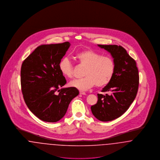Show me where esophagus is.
Listing matches in <instances>:
<instances>
[{"mask_svg": "<svg viewBox=\"0 0 160 160\" xmlns=\"http://www.w3.org/2000/svg\"><path fill=\"white\" fill-rule=\"evenodd\" d=\"M80 94H81V95H86V93L84 92L80 91Z\"/></svg>", "mask_w": 160, "mask_h": 160, "instance_id": "34e87169", "label": "esophagus"}]
</instances>
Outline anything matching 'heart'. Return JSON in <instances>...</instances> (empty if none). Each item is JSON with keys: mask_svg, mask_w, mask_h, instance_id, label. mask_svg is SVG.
Returning a JSON list of instances; mask_svg holds the SVG:
<instances>
[{"mask_svg": "<svg viewBox=\"0 0 160 160\" xmlns=\"http://www.w3.org/2000/svg\"><path fill=\"white\" fill-rule=\"evenodd\" d=\"M80 64L85 66L83 78L76 79L70 82L69 85L80 91H86L96 84L102 87L112 79L115 71L113 59L109 56H103L94 50L86 49L76 54ZM62 74L67 78L74 76L73 65L68 58L62 59L59 65Z\"/></svg>", "mask_w": 160, "mask_h": 160, "instance_id": "b5f03b06", "label": "heart"}]
</instances>
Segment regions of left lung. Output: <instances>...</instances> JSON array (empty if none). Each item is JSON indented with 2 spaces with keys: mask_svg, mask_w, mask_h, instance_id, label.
<instances>
[{
  "mask_svg": "<svg viewBox=\"0 0 160 160\" xmlns=\"http://www.w3.org/2000/svg\"><path fill=\"white\" fill-rule=\"evenodd\" d=\"M98 46L110 53L115 63L113 78L101 91L109 94L98 93L97 103L91 107L97 119L107 122L118 118L129 108L137 95L139 76L136 61L122 46Z\"/></svg>",
  "mask_w": 160,
  "mask_h": 160,
  "instance_id": "obj_1",
  "label": "left lung"
}]
</instances>
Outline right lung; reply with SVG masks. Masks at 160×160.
Returning <instances> with one entry per match:
<instances>
[{
    "label": "right lung",
    "instance_id": "obj_1",
    "mask_svg": "<svg viewBox=\"0 0 160 160\" xmlns=\"http://www.w3.org/2000/svg\"><path fill=\"white\" fill-rule=\"evenodd\" d=\"M70 45L69 42L41 45L23 61L21 68L23 98L31 112L41 121L61 120L71 100L79 93L74 87L59 90L67 83L59 65Z\"/></svg>",
    "mask_w": 160,
    "mask_h": 160
}]
</instances>
